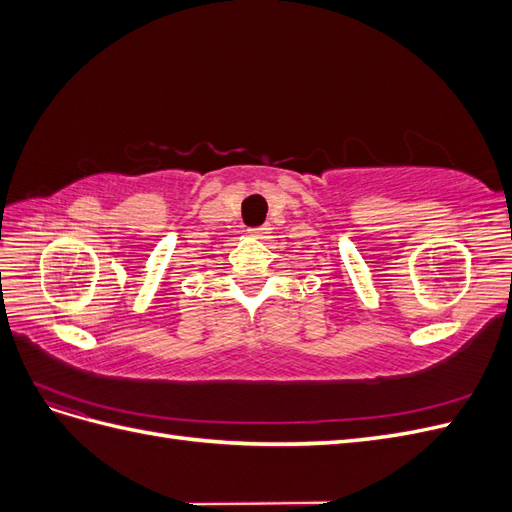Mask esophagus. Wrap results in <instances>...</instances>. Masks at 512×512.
<instances>
[{
  "instance_id": "esophagus-1",
  "label": "esophagus",
  "mask_w": 512,
  "mask_h": 512,
  "mask_svg": "<svg viewBox=\"0 0 512 512\" xmlns=\"http://www.w3.org/2000/svg\"><path fill=\"white\" fill-rule=\"evenodd\" d=\"M267 230H269V226H267V224H262V226H256V228H250V235H256V237H262V235H267Z\"/></svg>"
}]
</instances>
